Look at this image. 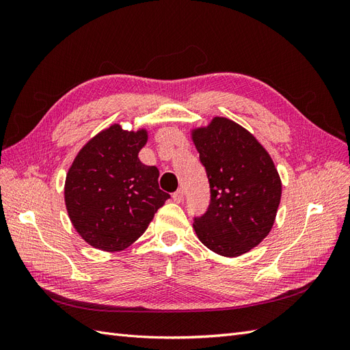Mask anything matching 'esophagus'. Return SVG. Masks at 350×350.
Returning <instances> with one entry per match:
<instances>
[{
  "label": "esophagus",
  "instance_id": "1",
  "mask_svg": "<svg viewBox=\"0 0 350 350\" xmlns=\"http://www.w3.org/2000/svg\"><path fill=\"white\" fill-rule=\"evenodd\" d=\"M172 198H174L175 203H183V200H184V191H183V189H178L176 193H174Z\"/></svg>",
  "mask_w": 350,
  "mask_h": 350
}]
</instances>
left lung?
Segmentation results:
<instances>
[{
  "label": "left lung",
  "instance_id": "obj_1",
  "mask_svg": "<svg viewBox=\"0 0 350 350\" xmlns=\"http://www.w3.org/2000/svg\"><path fill=\"white\" fill-rule=\"evenodd\" d=\"M210 184V206L197 217L198 239L224 257H239L269 235L282 198V181L264 146L242 125L215 116L191 130Z\"/></svg>",
  "mask_w": 350,
  "mask_h": 350
}]
</instances>
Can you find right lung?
I'll list each match as a JSON object with an SVG mask.
<instances>
[{"mask_svg":"<svg viewBox=\"0 0 350 350\" xmlns=\"http://www.w3.org/2000/svg\"><path fill=\"white\" fill-rule=\"evenodd\" d=\"M147 137L146 129L129 131L112 124L74 157L66 176V207L74 229L93 248H129L169 198L159 188V169L139 159Z\"/></svg>","mask_w":350,"mask_h":350,"instance_id":"add662e5","label":"right lung"}]
</instances>
